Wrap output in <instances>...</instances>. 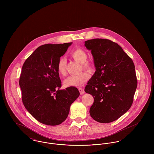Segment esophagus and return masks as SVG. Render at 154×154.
Returning a JSON list of instances; mask_svg holds the SVG:
<instances>
[{"label":"esophagus","instance_id":"34e87169","mask_svg":"<svg viewBox=\"0 0 154 154\" xmlns=\"http://www.w3.org/2000/svg\"><path fill=\"white\" fill-rule=\"evenodd\" d=\"M79 92H80L81 94H84L85 93V91H84V89L83 88H79Z\"/></svg>","mask_w":154,"mask_h":154}]
</instances>
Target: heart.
Returning a JSON list of instances; mask_svg holds the SVG:
<instances>
[{
	"label": "heart",
	"instance_id": "b5f03b06",
	"mask_svg": "<svg viewBox=\"0 0 154 154\" xmlns=\"http://www.w3.org/2000/svg\"><path fill=\"white\" fill-rule=\"evenodd\" d=\"M72 57L76 61L82 63L84 69L90 70L92 68V64L87 62V54L82 49L78 48L71 53ZM66 60L64 57H61L57 63V71L59 74L65 75L66 73ZM89 78V73L84 72L78 75H73L68 76L64 81V84L67 87H78L84 85Z\"/></svg>",
	"mask_w": 154,
	"mask_h": 154
}]
</instances>
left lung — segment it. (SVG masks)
<instances>
[{
	"label": "left lung",
	"instance_id": "left-lung-1",
	"mask_svg": "<svg viewBox=\"0 0 154 154\" xmlns=\"http://www.w3.org/2000/svg\"><path fill=\"white\" fill-rule=\"evenodd\" d=\"M85 46L91 51L96 70L85 88L94 99L89 114L98 122H112L132 106L137 83L135 67L122 48L111 40H89Z\"/></svg>",
	"mask_w": 154,
	"mask_h": 154
}]
</instances>
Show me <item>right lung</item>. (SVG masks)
I'll return each mask as SVG.
<instances>
[{
    "instance_id": "right-lung-1",
    "label": "right lung",
    "mask_w": 154,
    "mask_h": 154,
    "mask_svg": "<svg viewBox=\"0 0 154 154\" xmlns=\"http://www.w3.org/2000/svg\"><path fill=\"white\" fill-rule=\"evenodd\" d=\"M72 43L44 44L25 61L20 79L23 104L39 122L50 126L61 124L71 104L79 96L76 87H62L57 63Z\"/></svg>"
}]
</instances>
